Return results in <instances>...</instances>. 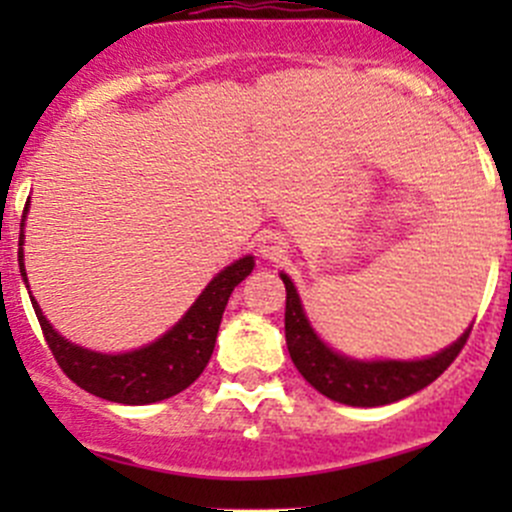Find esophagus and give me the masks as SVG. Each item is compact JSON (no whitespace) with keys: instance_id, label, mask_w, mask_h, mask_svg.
I'll return each mask as SVG.
<instances>
[{"instance_id":"34e87169","label":"esophagus","mask_w":512,"mask_h":512,"mask_svg":"<svg viewBox=\"0 0 512 512\" xmlns=\"http://www.w3.org/2000/svg\"><path fill=\"white\" fill-rule=\"evenodd\" d=\"M260 252L262 257H267V260H277V257H282V252H285V242H282L280 237L267 235L265 240L260 242Z\"/></svg>"}]
</instances>
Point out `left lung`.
Masks as SVG:
<instances>
[{
	"instance_id": "8db88e82",
	"label": "left lung",
	"mask_w": 512,
	"mask_h": 512,
	"mask_svg": "<svg viewBox=\"0 0 512 512\" xmlns=\"http://www.w3.org/2000/svg\"><path fill=\"white\" fill-rule=\"evenodd\" d=\"M287 289L285 337L299 374L327 399L347 406H384L416 394L436 381L456 361L468 342V329L456 344L441 354L418 361H354L327 347L309 327L299 304L297 289L287 275H280Z\"/></svg>"
}]
</instances>
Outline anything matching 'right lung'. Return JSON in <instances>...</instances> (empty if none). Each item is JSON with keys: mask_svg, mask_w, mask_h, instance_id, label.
Returning a JSON list of instances; mask_svg holds the SVG:
<instances>
[{"mask_svg": "<svg viewBox=\"0 0 512 512\" xmlns=\"http://www.w3.org/2000/svg\"><path fill=\"white\" fill-rule=\"evenodd\" d=\"M22 242L24 237H19V245ZM252 267H255L252 257L232 262L205 287V292L195 299L188 314L168 334H163L158 342L128 354H98L66 342L46 322L34 299L32 304L56 364L76 386L98 399L116 401V404H156V401L170 399L188 389L203 374L213 356L227 299H230L232 289L250 275ZM19 270L27 282L22 247H19Z\"/></svg>", "mask_w": 512, "mask_h": 512, "instance_id": "right-lung-1", "label": "right lung"}]
</instances>
